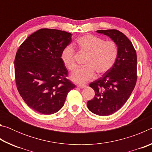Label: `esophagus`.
<instances>
[{
	"label": "esophagus",
	"mask_w": 152,
	"mask_h": 152,
	"mask_svg": "<svg viewBox=\"0 0 152 152\" xmlns=\"http://www.w3.org/2000/svg\"><path fill=\"white\" fill-rule=\"evenodd\" d=\"M77 86L79 87V88H85L86 86L84 85V84H78Z\"/></svg>",
	"instance_id": "obj_1"
}]
</instances>
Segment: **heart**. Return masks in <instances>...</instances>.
Wrapping results in <instances>:
<instances>
[{
  "label": "heart",
  "mask_w": 152,
  "mask_h": 152,
  "mask_svg": "<svg viewBox=\"0 0 152 152\" xmlns=\"http://www.w3.org/2000/svg\"><path fill=\"white\" fill-rule=\"evenodd\" d=\"M76 47L87 53L84 60L85 66L78 68L72 74L71 79L76 83H85L94 76L95 72L101 75L107 72L117 60L119 48L113 41H105L92 35H84L76 40ZM61 60L68 70L73 71L76 68L74 50L71 45L61 51Z\"/></svg>",
  "instance_id": "obj_1"
}]
</instances>
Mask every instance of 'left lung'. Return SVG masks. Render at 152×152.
Wrapping results in <instances>:
<instances>
[{
  "label": "left lung",
  "mask_w": 152,
  "mask_h": 152,
  "mask_svg": "<svg viewBox=\"0 0 152 152\" xmlns=\"http://www.w3.org/2000/svg\"><path fill=\"white\" fill-rule=\"evenodd\" d=\"M117 44L119 53L113 66L102 77L91 82L94 97L87 102L88 109L100 116L117 111L129 98L137 82V54L131 41L116 29L98 30Z\"/></svg>",
  "instance_id": "1"
}]
</instances>
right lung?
I'll return each mask as SVG.
<instances>
[{"mask_svg": "<svg viewBox=\"0 0 152 152\" xmlns=\"http://www.w3.org/2000/svg\"><path fill=\"white\" fill-rule=\"evenodd\" d=\"M70 33L41 29L20 45L15 59L16 85L31 109L51 115L64 106L68 93L75 85L66 78L68 70L61 53L72 42Z\"/></svg>", "mask_w": 152, "mask_h": 152, "instance_id": "1", "label": "right lung"}]
</instances>
